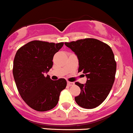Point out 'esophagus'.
Here are the masks:
<instances>
[{"instance_id": "34e87169", "label": "esophagus", "mask_w": 133, "mask_h": 133, "mask_svg": "<svg viewBox=\"0 0 133 133\" xmlns=\"http://www.w3.org/2000/svg\"><path fill=\"white\" fill-rule=\"evenodd\" d=\"M67 84H68L69 86H72V85H74V82H67Z\"/></svg>"}]
</instances>
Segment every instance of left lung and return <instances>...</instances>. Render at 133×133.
<instances>
[{
	"instance_id": "left-lung-1",
	"label": "left lung",
	"mask_w": 133,
	"mask_h": 133,
	"mask_svg": "<svg viewBox=\"0 0 133 133\" xmlns=\"http://www.w3.org/2000/svg\"><path fill=\"white\" fill-rule=\"evenodd\" d=\"M78 59V71L87 78L86 83L75 82L80 94L75 97L79 106L94 109L99 106L108 96L114 82L116 62L111 47L94 38L65 43Z\"/></svg>"
}]
</instances>
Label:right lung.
I'll return each instance as SVG.
<instances>
[{"label": "right lung", "mask_w": 133, "mask_h": 133, "mask_svg": "<svg viewBox=\"0 0 133 133\" xmlns=\"http://www.w3.org/2000/svg\"><path fill=\"white\" fill-rule=\"evenodd\" d=\"M63 44L35 40L16 52L12 71L15 82L22 99L36 111L44 112L54 108L60 92L66 88L65 79L52 80L48 75H44L52 68L53 56Z\"/></svg>", "instance_id": "right-lung-1"}]
</instances>
